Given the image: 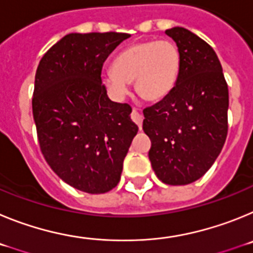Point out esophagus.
Instances as JSON below:
<instances>
[{"label": "esophagus", "mask_w": 253, "mask_h": 253, "mask_svg": "<svg viewBox=\"0 0 253 253\" xmlns=\"http://www.w3.org/2000/svg\"><path fill=\"white\" fill-rule=\"evenodd\" d=\"M131 119H133V122L139 126V129H142V115L138 113V110L135 107H134L133 111H131Z\"/></svg>", "instance_id": "obj_1"}]
</instances>
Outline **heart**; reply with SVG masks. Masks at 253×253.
Returning a JSON list of instances; mask_svg holds the SVG:
<instances>
[{
  "mask_svg": "<svg viewBox=\"0 0 253 253\" xmlns=\"http://www.w3.org/2000/svg\"><path fill=\"white\" fill-rule=\"evenodd\" d=\"M181 69L178 46L171 40H144L126 46L101 75L102 84L114 99L128 93V84L142 99L158 101L175 87Z\"/></svg>",
  "mask_w": 253,
  "mask_h": 253,
  "instance_id": "heart-1",
  "label": "heart"
}]
</instances>
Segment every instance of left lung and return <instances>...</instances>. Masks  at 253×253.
<instances>
[{
  "label": "left lung",
  "instance_id": "8db88e82",
  "mask_svg": "<svg viewBox=\"0 0 253 253\" xmlns=\"http://www.w3.org/2000/svg\"><path fill=\"white\" fill-rule=\"evenodd\" d=\"M166 34L181 54L173 90L143 110L152 169L167 185H187L211 167L228 133V86L222 64L207 42L184 28Z\"/></svg>",
  "mask_w": 253,
  "mask_h": 253
}]
</instances>
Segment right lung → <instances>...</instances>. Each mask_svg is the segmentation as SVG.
<instances>
[{
  "label": "right lung",
  "instance_id": "1",
  "mask_svg": "<svg viewBox=\"0 0 253 253\" xmlns=\"http://www.w3.org/2000/svg\"><path fill=\"white\" fill-rule=\"evenodd\" d=\"M129 37L72 33L37 69L33 115L42 153L64 182L84 193L104 194L118 185L138 133L131 107L111 101L101 81L104 62Z\"/></svg>",
  "mask_w": 253,
  "mask_h": 253
}]
</instances>
